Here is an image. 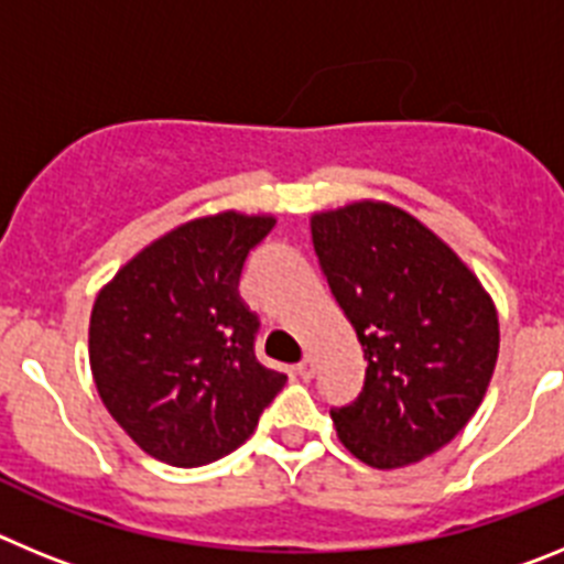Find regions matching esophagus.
Returning <instances> with one entry per match:
<instances>
[{
	"label": "esophagus",
	"mask_w": 564,
	"mask_h": 564,
	"mask_svg": "<svg viewBox=\"0 0 564 564\" xmlns=\"http://www.w3.org/2000/svg\"><path fill=\"white\" fill-rule=\"evenodd\" d=\"M296 372H299V378H305V381H311L313 372H316V358H313V356L302 358V361L296 364Z\"/></svg>",
	"instance_id": "esophagus-1"
}]
</instances>
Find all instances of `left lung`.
<instances>
[{
	"label": "left lung",
	"mask_w": 564,
	"mask_h": 564,
	"mask_svg": "<svg viewBox=\"0 0 564 564\" xmlns=\"http://www.w3.org/2000/svg\"><path fill=\"white\" fill-rule=\"evenodd\" d=\"M313 248L364 347V387L333 406L361 463L398 468L452 441L480 406L500 350L495 302L441 237L387 203L313 214Z\"/></svg>",
	"instance_id": "1"
}]
</instances>
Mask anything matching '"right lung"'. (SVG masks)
Returning <instances> with one entry per match:
<instances>
[{"instance_id": "add662e5", "label": "right lung", "mask_w": 564, "mask_h": 564, "mask_svg": "<svg viewBox=\"0 0 564 564\" xmlns=\"http://www.w3.org/2000/svg\"><path fill=\"white\" fill-rule=\"evenodd\" d=\"M273 217L223 212L154 239L98 293L89 367L98 395L147 455L194 468L246 443L288 376L253 352L239 299L248 253Z\"/></svg>"}]
</instances>
